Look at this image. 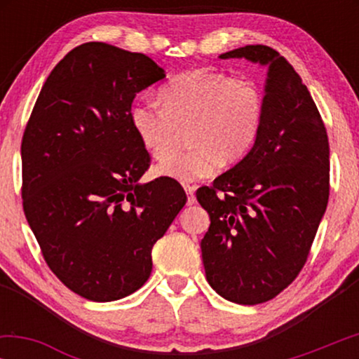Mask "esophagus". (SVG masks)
Segmentation results:
<instances>
[{
  "label": "esophagus",
  "instance_id": "1",
  "mask_svg": "<svg viewBox=\"0 0 359 359\" xmlns=\"http://www.w3.org/2000/svg\"><path fill=\"white\" fill-rule=\"evenodd\" d=\"M184 189H186V193H188V204H194V201H196L194 193H196V189H198V186H196V184H184Z\"/></svg>",
  "mask_w": 359,
  "mask_h": 359
}]
</instances>
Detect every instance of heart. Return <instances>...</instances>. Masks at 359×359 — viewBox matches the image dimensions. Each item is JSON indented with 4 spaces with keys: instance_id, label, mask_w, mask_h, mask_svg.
<instances>
[{
    "instance_id": "heart-1",
    "label": "heart",
    "mask_w": 359,
    "mask_h": 359,
    "mask_svg": "<svg viewBox=\"0 0 359 359\" xmlns=\"http://www.w3.org/2000/svg\"><path fill=\"white\" fill-rule=\"evenodd\" d=\"M160 104L137 102L130 107V126L137 139L156 160L177 144L189 129L188 151L170 156L155 175L188 181L208 178L222 163L243 160L257 144L264 121L263 88L253 78L196 68L180 73L158 91Z\"/></svg>"
}]
</instances>
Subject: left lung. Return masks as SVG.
Wrapping results in <instances>:
<instances>
[{
	"label": "left lung",
	"mask_w": 359,
	"mask_h": 359,
	"mask_svg": "<svg viewBox=\"0 0 359 359\" xmlns=\"http://www.w3.org/2000/svg\"><path fill=\"white\" fill-rule=\"evenodd\" d=\"M268 65L266 107L245 158L198 189L210 215L201 240L205 278L230 302L255 306L283 292L302 271L330 194V147L307 86L268 46L220 58Z\"/></svg>",
	"instance_id": "obj_1"
}]
</instances>
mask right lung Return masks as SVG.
Listing matches in <instances>:
<instances>
[{
	"label": "right lung",
	"mask_w": 359,
	"mask_h": 359,
	"mask_svg": "<svg viewBox=\"0 0 359 359\" xmlns=\"http://www.w3.org/2000/svg\"><path fill=\"white\" fill-rule=\"evenodd\" d=\"M163 76L144 53L81 43L48 75L24 129V214L52 273L88 301H117L144 286L151 247L188 201L166 176L137 183L150 154L130 107Z\"/></svg>",
	"instance_id": "add662e5"
}]
</instances>
